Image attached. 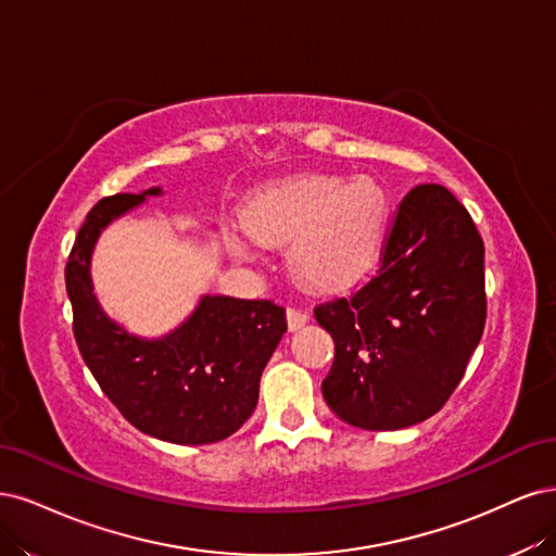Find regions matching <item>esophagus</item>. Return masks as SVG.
<instances>
[{
    "mask_svg": "<svg viewBox=\"0 0 556 556\" xmlns=\"http://www.w3.org/2000/svg\"><path fill=\"white\" fill-rule=\"evenodd\" d=\"M286 316H289V328L291 332L300 330L309 324V314L302 312V309H295V307H289V312H286Z\"/></svg>",
    "mask_w": 556,
    "mask_h": 556,
    "instance_id": "esophagus-1",
    "label": "esophagus"
}]
</instances>
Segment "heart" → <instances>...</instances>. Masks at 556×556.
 I'll list each match as a JSON object with an SVG mask.
<instances>
[{
    "instance_id": "1",
    "label": "heart",
    "mask_w": 556,
    "mask_h": 556,
    "mask_svg": "<svg viewBox=\"0 0 556 556\" xmlns=\"http://www.w3.org/2000/svg\"><path fill=\"white\" fill-rule=\"evenodd\" d=\"M390 219L388 191L357 175H298L261 189L249 201L230 252L249 258L252 240L289 244V270L314 291H334L361 277L376 258Z\"/></svg>"
}]
</instances>
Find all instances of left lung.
<instances>
[{"label": "left lung", "mask_w": 556, "mask_h": 556, "mask_svg": "<svg viewBox=\"0 0 556 556\" xmlns=\"http://www.w3.org/2000/svg\"><path fill=\"white\" fill-rule=\"evenodd\" d=\"M485 309V247L469 212L441 185L410 189L376 275L314 309L334 339L326 404L369 432L434 416L462 381Z\"/></svg>", "instance_id": "8db88e82"}]
</instances>
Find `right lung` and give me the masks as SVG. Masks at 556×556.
I'll return each mask as SVG.
<instances>
[{"label":"right lung","instance_id":"add662e5","mask_svg":"<svg viewBox=\"0 0 556 556\" xmlns=\"http://www.w3.org/2000/svg\"><path fill=\"white\" fill-rule=\"evenodd\" d=\"M161 193H115L89 210L66 263V293L83 361L119 414L142 434L203 445L238 432L254 414L261 374L286 332V309L270 300L205 293L161 337L129 332L105 314L92 283L94 247L115 219Z\"/></svg>","mask_w":556,"mask_h":556}]
</instances>
